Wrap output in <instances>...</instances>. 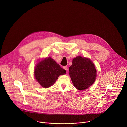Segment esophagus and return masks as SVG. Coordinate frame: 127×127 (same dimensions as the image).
<instances>
[{
	"instance_id": "1",
	"label": "esophagus",
	"mask_w": 127,
	"mask_h": 127,
	"mask_svg": "<svg viewBox=\"0 0 127 127\" xmlns=\"http://www.w3.org/2000/svg\"><path fill=\"white\" fill-rule=\"evenodd\" d=\"M63 69H64L65 70H66V71L68 70V66H63Z\"/></svg>"
}]
</instances>
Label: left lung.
Listing matches in <instances>:
<instances>
[{"label": "left lung", "instance_id": "left-lung-1", "mask_svg": "<svg viewBox=\"0 0 127 127\" xmlns=\"http://www.w3.org/2000/svg\"><path fill=\"white\" fill-rule=\"evenodd\" d=\"M69 70L72 81L78 90H84L89 87L96 77V70L93 62L80 56L73 59Z\"/></svg>", "mask_w": 127, "mask_h": 127}]
</instances>
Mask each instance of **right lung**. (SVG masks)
Instances as JSON below:
<instances>
[{"mask_svg":"<svg viewBox=\"0 0 127 127\" xmlns=\"http://www.w3.org/2000/svg\"><path fill=\"white\" fill-rule=\"evenodd\" d=\"M66 74V70L51 57L46 58L36 66L34 76L38 82L45 88L52 86L60 75Z\"/></svg>","mask_w":127,"mask_h":127,"instance_id":"obj_1","label":"right lung"}]
</instances>
